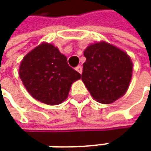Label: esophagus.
<instances>
[{
    "label": "esophagus",
    "instance_id": "obj_1",
    "mask_svg": "<svg viewBox=\"0 0 151 151\" xmlns=\"http://www.w3.org/2000/svg\"><path fill=\"white\" fill-rule=\"evenodd\" d=\"M76 71L78 73H82V66H80V65H78L77 67H76Z\"/></svg>",
    "mask_w": 151,
    "mask_h": 151
}]
</instances>
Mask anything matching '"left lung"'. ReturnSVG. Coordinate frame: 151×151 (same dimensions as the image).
Instances as JSON below:
<instances>
[{
	"mask_svg": "<svg viewBox=\"0 0 151 151\" xmlns=\"http://www.w3.org/2000/svg\"><path fill=\"white\" fill-rule=\"evenodd\" d=\"M81 78L98 102L109 104L125 94L133 65L126 52L106 42L89 45L84 51Z\"/></svg>",
	"mask_w": 151,
	"mask_h": 151,
	"instance_id": "left-lung-1",
	"label": "left lung"
}]
</instances>
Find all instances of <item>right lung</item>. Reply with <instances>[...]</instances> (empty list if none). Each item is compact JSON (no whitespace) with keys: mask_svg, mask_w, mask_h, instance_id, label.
I'll use <instances>...</instances> for the list:
<instances>
[{"mask_svg":"<svg viewBox=\"0 0 151 151\" xmlns=\"http://www.w3.org/2000/svg\"><path fill=\"white\" fill-rule=\"evenodd\" d=\"M20 78L29 94L47 105H58L68 96L72 84L81 75L50 44H41L22 59Z\"/></svg>","mask_w":151,"mask_h":151,"instance_id":"add662e5","label":"right lung"}]
</instances>
